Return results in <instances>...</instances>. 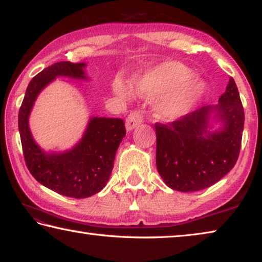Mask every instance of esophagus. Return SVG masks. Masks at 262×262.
<instances>
[{
  "label": "esophagus",
  "mask_w": 262,
  "mask_h": 262,
  "mask_svg": "<svg viewBox=\"0 0 262 262\" xmlns=\"http://www.w3.org/2000/svg\"><path fill=\"white\" fill-rule=\"evenodd\" d=\"M143 122V115L140 111H134L126 119V128L127 130H133L135 127H137Z\"/></svg>",
  "instance_id": "obj_1"
}]
</instances>
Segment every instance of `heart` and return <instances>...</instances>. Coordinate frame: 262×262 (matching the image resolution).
<instances>
[{
	"mask_svg": "<svg viewBox=\"0 0 262 262\" xmlns=\"http://www.w3.org/2000/svg\"><path fill=\"white\" fill-rule=\"evenodd\" d=\"M189 76V69L184 64L165 62L137 78L133 91L144 98L163 94L156 101L155 110L159 119L173 121L187 113L205 90L200 79ZM113 90L122 98L130 96L129 89L120 79H115Z\"/></svg>",
	"mask_w": 262,
	"mask_h": 262,
	"instance_id": "heart-1",
	"label": "heart"
}]
</instances>
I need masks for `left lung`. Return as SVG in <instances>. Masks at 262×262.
I'll list each match as a JSON object with an SVG mask.
<instances>
[{"instance_id":"8db88e82","label":"left lung","mask_w":262,"mask_h":262,"mask_svg":"<svg viewBox=\"0 0 262 262\" xmlns=\"http://www.w3.org/2000/svg\"><path fill=\"white\" fill-rule=\"evenodd\" d=\"M219 101V105L205 106L172 122L155 123L157 170L170 188L179 192L205 189L236 164L245 115L232 77ZM211 113L222 122L215 132L207 130Z\"/></svg>"}]
</instances>
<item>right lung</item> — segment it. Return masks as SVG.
<instances>
[{
	"label": "right lung",
	"mask_w": 262,
	"mask_h": 262,
	"mask_svg": "<svg viewBox=\"0 0 262 262\" xmlns=\"http://www.w3.org/2000/svg\"><path fill=\"white\" fill-rule=\"evenodd\" d=\"M85 66L83 62L61 61L35 75L26 89L18 113L21 147L31 174L45 187L75 199L92 196L107 184L115 154L126 135L125 122L119 118H91L82 140L73 149L47 154L33 140L29 117L43 88L59 76L88 79Z\"/></svg>",
	"instance_id": "1"
}]
</instances>
